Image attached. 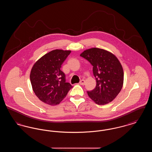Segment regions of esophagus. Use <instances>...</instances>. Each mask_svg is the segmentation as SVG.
<instances>
[{"label": "esophagus", "instance_id": "esophagus-1", "mask_svg": "<svg viewBox=\"0 0 152 152\" xmlns=\"http://www.w3.org/2000/svg\"><path fill=\"white\" fill-rule=\"evenodd\" d=\"M85 83H86V81H85L84 80H81L80 81V84L83 86V85L85 84Z\"/></svg>", "mask_w": 152, "mask_h": 152}]
</instances>
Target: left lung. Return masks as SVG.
<instances>
[{
	"instance_id": "obj_1",
	"label": "left lung",
	"mask_w": 152,
	"mask_h": 152,
	"mask_svg": "<svg viewBox=\"0 0 152 152\" xmlns=\"http://www.w3.org/2000/svg\"><path fill=\"white\" fill-rule=\"evenodd\" d=\"M80 56L93 66L96 80L94 89L87 91L89 97L98 105H105L113 101L123 87L124 71L118 58L108 51L92 48L84 51Z\"/></svg>"
}]
</instances>
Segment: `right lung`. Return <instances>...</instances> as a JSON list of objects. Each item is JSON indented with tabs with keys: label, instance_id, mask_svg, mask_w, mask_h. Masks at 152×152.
Wrapping results in <instances>:
<instances>
[{
	"label": "right lung",
	"instance_id": "1",
	"mask_svg": "<svg viewBox=\"0 0 152 152\" xmlns=\"http://www.w3.org/2000/svg\"><path fill=\"white\" fill-rule=\"evenodd\" d=\"M71 51L55 50L38 60L33 66L30 80L36 96L47 104L56 105L62 101L72 88L66 82L64 73L60 70Z\"/></svg>",
	"mask_w": 152,
	"mask_h": 152
}]
</instances>
